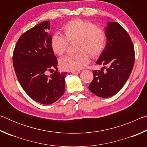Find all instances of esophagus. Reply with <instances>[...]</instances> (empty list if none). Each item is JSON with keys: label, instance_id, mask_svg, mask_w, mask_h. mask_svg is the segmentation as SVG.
Wrapping results in <instances>:
<instances>
[{"label": "esophagus", "instance_id": "34e87169", "mask_svg": "<svg viewBox=\"0 0 147 147\" xmlns=\"http://www.w3.org/2000/svg\"><path fill=\"white\" fill-rule=\"evenodd\" d=\"M71 73H73V74H78V73H80V70H78V71H71Z\"/></svg>", "mask_w": 147, "mask_h": 147}]
</instances>
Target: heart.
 <instances>
[{
	"instance_id": "1",
	"label": "heart",
	"mask_w": 147,
	"mask_h": 147,
	"mask_svg": "<svg viewBox=\"0 0 147 147\" xmlns=\"http://www.w3.org/2000/svg\"><path fill=\"white\" fill-rule=\"evenodd\" d=\"M63 32L64 36L55 34L52 37L51 46L54 53L60 56L63 55L69 42L76 41V51L78 53L60 59L59 65L65 71L80 70L89 63V55L92 58H97L106 47L105 31L89 21L75 19L69 21L63 27Z\"/></svg>"
}]
</instances>
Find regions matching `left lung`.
<instances>
[{
  "mask_svg": "<svg viewBox=\"0 0 147 147\" xmlns=\"http://www.w3.org/2000/svg\"><path fill=\"white\" fill-rule=\"evenodd\" d=\"M107 42L96 63L107 65L93 71V80L89 89L95 95L107 98L123 88L132 71L135 52L130 36L116 22H108L105 28ZM103 68H106L104 71Z\"/></svg>",
  "mask_w": 147,
  "mask_h": 147,
  "instance_id": "8db88e82",
  "label": "left lung"
}]
</instances>
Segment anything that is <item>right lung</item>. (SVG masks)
Instances as JSON below:
<instances>
[{
	"label": "right lung",
	"instance_id": "add662e5",
	"mask_svg": "<svg viewBox=\"0 0 147 147\" xmlns=\"http://www.w3.org/2000/svg\"><path fill=\"white\" fill-rule=\"evenodd\" d=\"M49 21L42 22L22 35L15 47L13 65L24 91L34 100L51 104L63 95L67 73L47 71L57 69L58 60L51 46Z\"/></svg>",
	"mask_w": 147,
	"mask_h": 147
}]
</instances>
